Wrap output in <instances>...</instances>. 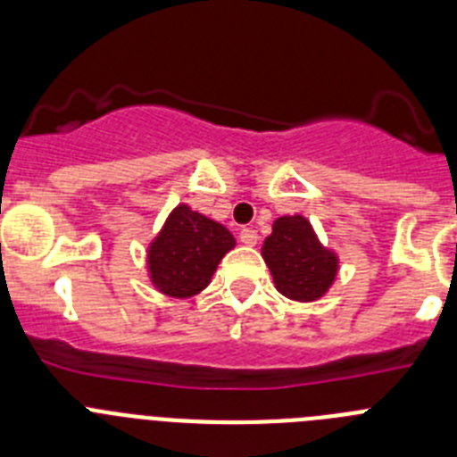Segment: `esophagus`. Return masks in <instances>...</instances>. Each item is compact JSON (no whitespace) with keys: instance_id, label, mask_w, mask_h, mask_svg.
<instances>
[{"instance_id":"obj_1","label":"esophagus","mask_w":457,"mask_h":457,"mask_svg":"<svg viewBox=\"0 0 457 457\" xmlns=\"http://www.w3.org/2000/svg\"><path fill=\"white\" fill-rule=\"evenodd\" d=\"M240 242H242V245H247V247H256L258 233L253 231V228H242V231H240Z\"/></svg>"}]
</instances>
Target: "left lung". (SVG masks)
<instances>
[{
	"label": "left lung",
	"mask_w": 457,
	"mask_h": 457,
	"mask_svg": "<svg viewBox=\"0 0 457 457\" xmlns=\"http://www.w3.org/2000/svg\"><path fill=\"white\" fill-rule=\"evenodd\" d=\"M261 253L274 286L288 300L316 302L337 281V252L322 245L304 215L274 220L272 233L265 237Z\"/></svg>",
	"instance_id": "8db88e82"
}]
</instances>
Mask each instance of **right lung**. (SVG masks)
I'll return each instance as SVG.
<instances>
[{"label":"right lung","instance_id":"obj_1","mask_svg":"<svg viewBox=\"0 0 457 457\" xmlns=\"http://www.w3.org/2000/svg\"><path fill=\"white\" fill-rule=\"evenodd\" d=\"M233 247L236 237L224 224L179 204L148 245V278L167 297L187 300L210 284L220 261Z\"/></svg>","mask_w":457,"mask_h":457}]
</instances>
